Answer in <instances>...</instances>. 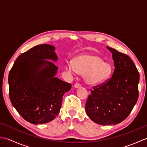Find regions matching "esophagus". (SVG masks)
<instances>
[{
  "label": "esophagus",
  "mask_w": 147,
  "mask_h": 147,
  "mask_svg": "<svg viewBox=\"0 0 147 147\" xmlns=\"http://www.w3.org/2000/svg\"><path fill=\"white\" fill-rule=\"evenodd\" d=\"M74 88H80L81 86H82V85H80V83H76L75 85H74Z\"/></svg>",
  "instance_id": "1"
}]
</instances>
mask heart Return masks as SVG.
Segmentation results:
<instances>
[{
  "instance_id": "heart-1",
  "label": "heart",
  "mask_w": 147,
  "mask_h": 147,
  "mask_svg": "<svg viewBox=\"0 0 147 147\" xmlns=\"http://www.w3.org/2000/svg\"><path fill=\"white\" fill-rule=\"evenodd\" d=\"M67 69L83 74L85 82L90 86H96L104 83L112 74V68L108 62L95 54H85L78 57L74 62L67 64Z\"/></svg>"
}]
</instances>
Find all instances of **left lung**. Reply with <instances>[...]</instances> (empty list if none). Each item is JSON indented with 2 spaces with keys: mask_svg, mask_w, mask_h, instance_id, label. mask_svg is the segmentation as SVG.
<instances>
[{
  "mask_svg": "<svg viewBox=\"0 0 147 147\" xmlns=\"http://www.w3.org/2000/svg\"><path fill=\"white\" fill-rule=\"evenodd\" d=\"M112 54L114 71L105 82L91 89L85 111L92 121L101 125L121 123L138 98L139 72L128 55L107 47Z\"/></svg>",
  "mask_w": 147,
  "mask_h": 147,
  "instance_id": "obj_1",
  "label": "left lung"
}]
</instances>
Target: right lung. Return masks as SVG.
Segmentation results:
<instances>
[{
	"label": "right lung",
	"mask_w": 147,
	"mask_h": 147,
	"mask_svg": "<svg viewBox=\"0 0 147 147\" xmlns=\"http://www.w3.org/2000/svg\"><path fill=\"white\" fill-rule=\"evenodd\" d=\"M54 46L36 45L21 54L9 71V98L22 117L34 124L47 123L60 112L62 96L70 83L55 77L58 67Z\"/></svg>",
	"instance_id": "right-lung-1"
}]
</instances>
